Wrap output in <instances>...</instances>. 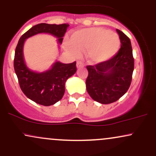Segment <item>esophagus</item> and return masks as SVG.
Instances as JSON below:
<instances>
[{"instance_id": "1", "label": "esophagus", "mask_w": 156, "mask_h": 156, "mask_svg": "<svg viewBox=\"0 0 156 156\" xmlns=\"http://www.w3.org/2000/svg\"><path fill=\"white\" fill-rule=\"evenodd\" d=\"M76 65H77V67H78V68H80V67H84V64L82 62H80V61H78V62H77Z\"/></svg>"}]
</instances>
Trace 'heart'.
<instances>
[{"label": "heart", "mask_w": 156, "mask_h": 156, "mask_svg": "<svg viewBox=\"0 0 156 156\" xmlns=\"http://www.w3.org/2000/svg\"><path fill=\"white\" fill-rule=\"evenodd\" d=\"M119 36L103 28L78 30L73 34L69 42H65L66 49L75 55L79 54V50H88L89 58L94 63L112 58L119 51Z\"/></svg>", "instance_id": "obj_1"}]
</instances>
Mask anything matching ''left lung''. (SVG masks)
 Here are the masks:
<instances>
[{
    "label": "left lung",
    "mask_w": 156,
    "mask_h": 156,
    "mask_svg": "<svg viewBox=\"0 0 156 156\" xmlns=\"http://www.w3.org/2000/svg\"><path fill=\"white\" fill-rule=\"evenodd\" d=\"M121 48L110 59L87 67V92L94 101L109 104L118 101L129 89L134 69L131 43L122 31L117 29Z\"/></svg>",
    "instance_id": "1"
}]
</instances>
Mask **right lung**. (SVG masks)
<instances>
[{"mask_svg": "<svg viewBox=\"0 0 156 156\" xmlns=\"http://www.w3.org/2000/svg\"><path fill=\"white\" fill-rule=\"evenodd\" d=\"M69 24L40 23L33 26L23 34L15 49L14 68L21 90L30 100L38 104L49 106L59 101L65 92V82L76 73V62L63 64L56 62L51 69L44 73H36L26 67L23 59V44L28 37L37 34H51L61 44Z\"/></svg>", "mask_w": 156, "mask_h": 156, "instance_id": "1", "label": "right lung"}]
</instances>
